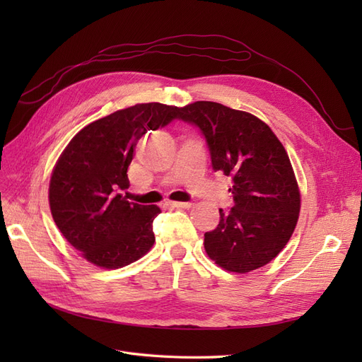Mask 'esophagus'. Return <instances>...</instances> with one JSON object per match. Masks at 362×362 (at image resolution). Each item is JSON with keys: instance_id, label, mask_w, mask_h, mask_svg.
I'll list each match as a JSON object with an SVG mask.
<instances>
[{"instance_id": "esophagus-1", "label": "esophagus", "mask_w": 362, "mask_h": 362, "mask_svg": "<svg viewBox=\"0 0 362 362\" xmlns=\"http://www.w3.org/2000/svg\"><path fill=\"white\" fill-rule=\"evenodd\" d=\"M169 205L173 208H190L193 204L192 202H169Z\"/></svg>"}]
</instances>
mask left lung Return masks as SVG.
<instances>
[{"instance_id": "left-lung-1", "label": "left lung", "mask_w": 362, "mask_h": 362, "mask_svg": "<svg viewBox=\"0 0 362 362\" xmlns=\"http://www.w3.org/2000/svg\"><path fill=\"white\" fill-rule=\"evenodd\" d=\"M177 119L199 128L213 169L234 181V206L221 208L218 225L204 235L208 257L235 273L266 266L287 245L300 211L287 151L262 120L218 103L189 104Z\"/></svg>"}]
</instances>
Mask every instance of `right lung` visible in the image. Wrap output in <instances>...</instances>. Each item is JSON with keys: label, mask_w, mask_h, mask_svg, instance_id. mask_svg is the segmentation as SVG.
<instances>
[{"label": "right lung", "mask_w": 362, "mask_h": 362, "mask_svg": "<svg viewBox=\"0 0 362 362\" xmlns=\"http://www.w3.org/2000/svg\"><path fill=\"white\" fill-rule=\"evenodd\" d=\"M178 108L137 104L84 127L63 151L49 181V208L63 237L92 264L120 269L144 257L156 242L157 205L122 194L139 139L166 127Z\"/></svg>", "instance_id": "obj_1"}]
</instances>
